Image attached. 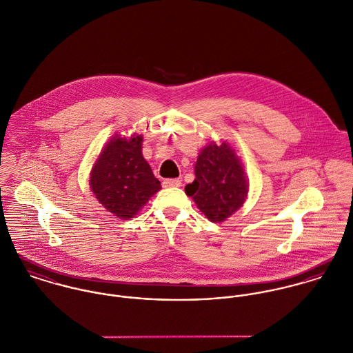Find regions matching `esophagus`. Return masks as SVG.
<instances>
[{"label":"esophagus","instance_id":"obj_1","mask_svg":"<svg viewBox=\"0 0 353 353\" xmlns=\"http://www.w3.org/2000/svg\"><path fill=\"white\" fill-rule=\"evenodd\" d=\"M181 181L179 179H164L163 181V188H179Z\"/></svg>","mask_w":353,"mask_h":353}]
</instances>
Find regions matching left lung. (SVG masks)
Returning a JSON list of instances; mask_svg holds the SVG:
<instances>
[{
    "instance_id": "8db88e82",
    "label": "left lung",
    "mask_w": 353,
    "mask_h": 353,
    "mask_svg": "<svg viewBox=\"0 0 353 353\" xmlns=\"http://www.w3.org/2000/svg\"><path fill=\"white\" fill-rule=\"evenodd\" d=\"M194 172L196 179L185 192L210 221H223L243 205L249 185L239 157L228 144L212 143L203 148Z\"/></svg>"
}]
</instances>
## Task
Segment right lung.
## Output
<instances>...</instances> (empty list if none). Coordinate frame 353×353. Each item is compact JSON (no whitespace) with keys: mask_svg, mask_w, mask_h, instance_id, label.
Returning <instances> with one entry per match:
<instances>
[{"mask_svg":"<svg viewBox=\"0 0 353 353\" xmlns=\"http://www.w3.org/2000/svg\"><path fill=\"white\" fill-rule=\"evenodd\" d=\"M141 143V136L112 137L91 172L90 185L98 201L123 220L133 217L161 188L143 157Z\"/></svg>","mask_w":353,"mask_h":353,"instance_id":"1","label":"right lung"}]
</instances>
